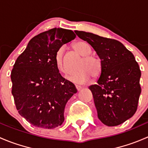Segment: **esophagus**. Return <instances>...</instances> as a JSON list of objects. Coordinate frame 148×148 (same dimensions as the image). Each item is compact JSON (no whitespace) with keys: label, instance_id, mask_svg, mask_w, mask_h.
<instances>
[{"label":"esophagus","instance_id":"obj_1","mask_svg":"<svg viewBox=\"0 0 148 148\" xmlns=\"http://www.w3.org/2000/svg\"><path fill=\"white\" fill-rule=\"evenodd\" d=\"M76 88H77V89L78 91H79V90H81L82 89V87L81 86H79V85H76Z\"/></svg>","mask_w":148,"mask_h":148}]
</instances>
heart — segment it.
Masks as SVG:
<instances>
[{
	"instance_id": "obj_1",
	"label": "heart",
	"mask_w": 148,
	"mask_h": 148,
	"mask_svg": "<svg viewBox=\"0 0 148 148\" xmlns=\"http://www.w3.org/2000/svg\"><path fill=\"white\" fill-rule=\"evenodd\" d=\"M74 49L83 56V59L79 65L77 73L72 74L69 77V79L76 84H84L90 79L97 78L101 73V62L98 58L92 56V49L85 42H77L74 44ZM65 47L59 48L55 54V64L60 72L66 74V69L64 62V53Z\"/></svg>"
}]
</instances>
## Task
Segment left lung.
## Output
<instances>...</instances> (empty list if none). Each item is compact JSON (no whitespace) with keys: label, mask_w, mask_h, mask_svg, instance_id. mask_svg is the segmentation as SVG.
<instances>
[{"label":"left lung","mask_w":148,"mask_h":148,"mask_svg":"<svg viewBox=\"0 0 148 148\" xmlns=\"http://www.w3.org/2000/svg\"><path fill=\"white\" fill-rule=\"evenodd\" d=\"M75 33L92 46L101 59L97 84L89 87L98 118L110 127L123 123L136 112L141 93V71L135 56L117 40L85 31Z\"/></svg>","instance_id":"obj_1"}]
</instances>
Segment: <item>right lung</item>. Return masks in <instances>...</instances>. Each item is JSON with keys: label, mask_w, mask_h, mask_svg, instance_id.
<instances>
[{"label": "right lung", "mask_w": 148, "mask_h": 148, "mask_svg": "<svg viewBox=\"0 0 148 148\" xmlns=\"http://www.w3.org/2000/svg\"><path fill=\"white\" fill-rule=\"evenodd\" d=\"M76 38L71 30L54 28L31 38L12 69V95L20 115L36 127L53 129L64 121L69 99L76 86L55 64L62 45Z\"/></svg>", "instance_id": "1"}]
</instances>
